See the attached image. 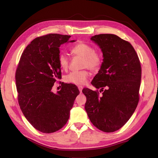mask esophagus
<instances>
[{
    "mask_svg": "<svg viewBox=\"0 0 158 158\" xmlns=\"http://www.w3.org/2000/svg\"><path fill=\"white\" fill-rule=\"evenodd\" d=\"M78 89H79V91H80V92L82 93V89H83V86H82V85H78Z\"/></svg>",
    "mask_w": 158,
    "mask_h": 158,
    "instance_id": "1",
    "label": "esophagus"
}]
</instances>
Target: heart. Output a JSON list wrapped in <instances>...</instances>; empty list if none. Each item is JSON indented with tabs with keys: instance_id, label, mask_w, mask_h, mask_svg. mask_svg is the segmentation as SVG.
I'll list each match as a JSON object with an SVG mask.
<instances>
[{
	"instance_id": "obj_1",
	"label": "heart",
	"mask_w": 158,
	"mask_h": 158,
	"mask_svg": "<svg viewBox=\"0 0 158 158\" xmlns=\"http://www.w3.org/2000/svg\"><path fill=\"white\" fill-rule=\"evenodd\" d=\"M71 52L74 55L83 58L82 68H88L92 70H96L102 63L101 56L95 52L92 46L85 43H79L71 49ZM59 64L62 69H66L69 66V59L65 52H60L58 57ZM88 77V73L86 70L72 72L66 76V81L76 84H83Z\"/></svg>"
}]
</instances>
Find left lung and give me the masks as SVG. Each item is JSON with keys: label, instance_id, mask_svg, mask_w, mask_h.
I'll return each mask as SVG.
<instances>
[{"label": "left lung", "instance_id": "8db88e82", "mask_svg": "<svg viewBox=\"0 0 158 158\" xmlns=\"http://www.w3.org/2000/svg\"><path fill=\"white\" fill-rule=\"evenodd\" d=\"M90 40L101 49L103 63L91 82L103 92L85 88V109L90 121L100 131L114 132L131 117L139 100L142 70L130 43L114 34H99ZM105 89L103 90V89Z\"/></svg>", "mask_w": 158, "mask_h": 158}]
</instances>
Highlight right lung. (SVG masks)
I'll use <instances>...</instances> for the list:
<instances>
[{"instance_id":"add662e5","label":"right lung","mask_w":158,"mask_h":158,"mask_svg":"<svg viewBox=\"0 0 158 158\" xmlns=\"http://www.w3.org/2000/svg\"><path fill=\"white\" fill-rule=\"evenodd\" d=\"M70 35L51 33L37 37L22 52L16 72L19 106L27 120L37 131L52 133L67 123L70 111L80 94L72 84H64L56 94L52 88L61 78L59 47Z\"/></svg>"}]
</instances>
